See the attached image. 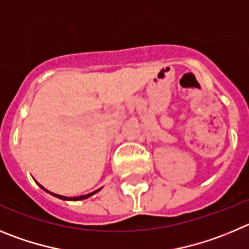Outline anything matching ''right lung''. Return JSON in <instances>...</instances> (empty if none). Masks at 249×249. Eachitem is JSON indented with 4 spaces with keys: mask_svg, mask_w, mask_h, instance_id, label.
<instances>
[{
    "mask_svg": "<svg viewBox=\"0 0 249 249\" xmlns=\"http://www.w3.org/2000/svg\"><path fill=\"white\" fill-rule=\"evenodd\" d=\"M41 186V185H39ZM42 187V186H41ZM42 189H43V187H42ZM43 190H46V189H43ZM47 191V190H46ZM49 192V191H48ZM95 192H98V191H94V192H91V194H88V195H84V196H79V197H66V196H59V195H55V194H52V192H49V194L51 195H53V196H55V197H58V198H60V200H69V201H78V200H84V198H88V197H90L91 195H94L95 194Z\"/></svg>",
    "mask_w": 249,
    "mask_h": 249,
    "instance_id": "right-lung-1",
    "label": "right lung"
}]
</instances>
